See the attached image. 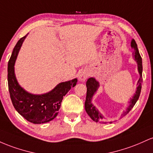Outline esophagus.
Instances as JSON below:
<instances>
[{
  "label": "esophagus",
  "instance_id": "34e87169",
  "mask_svg": "<svg viewBox=\"0 0 153 153\" xmlns=\"http://www.w3.org/2000/svg\"><path fill=\"white\" fill-rule=\"evenodd\" d=\"M89 76V72L87 71H83L79 76V79L81 82H85Z\"/></svg>",
  "mask_w": 153,
  "mask_h": 153
}]
</instances>
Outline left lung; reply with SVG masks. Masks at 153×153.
<instances>
[{
	"mask_svg": "<svg viewBox=\"0 0 153 153\" xmlns=\"http://www.w3.org/2000/svg\"><path fill=\"white\" fill-rule=\"evenodd\" d=\"M131 45L134 48L133 56L134 57L135 60H136L137 63V66H138V71H139V73H140V79H139L138 83H137V88L136 92H135L134 95L133 96L132 99H131V100H130L129 106H128V108L126 110V111L123 112L122 116H124V115L127 114L128 113L131 111L132 108L134 106L135 103H136L137 101L138 100L139 97H140V92H141V89H142V57L141 56H140V53H139L137 45L134 39L131 40ZM86 85H87V96H86V100L85 103L86 112L87 113V114L90 116V117L92 118L94 121H95V122L105 123L106 122L105 121V118L102 116V115L99 112L98 110L96 108L95 106L92 104V102H91L92 96H93L94 94H95V92L97 91V88H98L99 83L96 81L95 79L91 77V78H89L88 79H87Z\"/></svg>",
	"mask_w": 153,
	"mask_h": 153,
	"instance_id": "obj_1",
	"label": "left lung"
}]
</instances>
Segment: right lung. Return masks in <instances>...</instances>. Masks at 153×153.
<instances>
[{
  "mask_svg": "<svg viewBox=\"0 0 153 153\" xmlns=\"http://www.w3.org/2000/svg\"><path fill=\"white\" fill-rule=\"evenodd\" d=\"M17 42L8 64V85L10 97L13 107L26 120L33 123H44L52 121L58 114L63 97L74 87L77 79L61 82L48 93L32 95L22 89L14 74V63L17 55L25 37Z\"/></svg>",
  "mask_w": 153,
  "mask_h": 153,
  "instance_id": "add662e5",
  "label": "right lung"
}]
</instances>
